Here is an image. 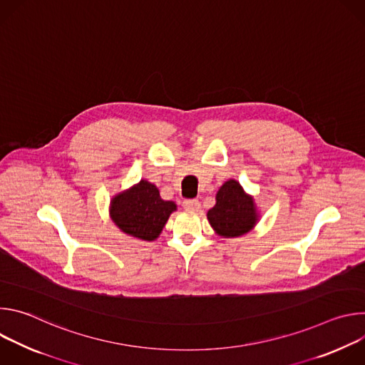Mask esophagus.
I'll return each mask as SVG.
<instances>
[{
	"mask_svg": "<svg viewBox=\"0 0 365 365\" xmlns=\"http://www.w3.org/2000/svg\"><path fill=\"white\" fill-rule=\"evenodd\" d=\"M183 207L189 211H199L200 210V202L197 199H185L183 200Z\"/></svg>",
	"mask_w": 365,
	"mask_h": 365,
	"instance_id": "esophagus-1",
	"label": "esophagus"
}]
</instances>
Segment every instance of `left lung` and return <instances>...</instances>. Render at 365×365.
Returning <instances> with one entry per match:
<instances>
[{
  "mask_svg": "<svg viewBox=\"0 0 365 365\" xmlns=\"http://www.w3.org/2000/svg\"><path fill=\"white\" fill-rule=\"evenodd\" d=\"M207 221L221 237H240L257 222L254 200L237 180H228L218 190L215 206L207 211Z\"/></svg>",
  "mask_w": 365,
  "mask_h": 365,
  "instance_id": "8db88e82",
  "label": "left lung"
}]
</instances>
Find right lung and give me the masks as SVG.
Listing matches in <instances>:
<instances>
[{
	"label": "right lung",
	"mask_w": 365,
	"mask_h": 365,
	"mask_svg": "<svg viewBox=\"0 0 365 365\" xmlns=\"http://www.w3.org/2000/svg\"><path fill=\"white\" fill-rule=\"evenodd\" d=\"M175 210V202L163 200L159 189L147 180H141L111 202V217L115 225L123 232L145 241L160 235Z\"/></svg>",
	"instance_id": "1"
}]
</instances>
